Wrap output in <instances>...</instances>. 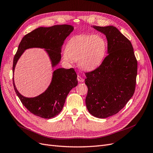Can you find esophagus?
<instances>
[{
    "label": "esophagus",
    "instance_id": "34e87169",
    "mask_svg": "<svg viewBox=\"0 0 153 153\" xmlns=\"http://www.w3.org/2000/svg\"><path fill=\"white\" fill-rule=\"evenodd\" d=\"M77 81H78L79 82H84V79H83L82 77H81L80 76H77Z\"/></svg>",
    "mask_w": 153,
    "mask_h": 153
}]
</instances>
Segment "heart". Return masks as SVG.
I'll list each match as a JSON object with an SVG mask.
<instances>
[{
  "mask_svg": "<svg viewBox=\"0 0 153 153\" xmlns=\"http://www.w3.org/2000/svg\"><path fill=\"white\" fill-rule=\"evenodd\" d=\"M106 51L107 42L103 35H78L67 42L63 59L68 63L77 61L81 69L91 71L101 64Z\"/></svg>",
  "mask_w": 153,
  "mask_h": 153,
  "instance_id": "obj_1",
  "label": "heart"
}]
</instances>
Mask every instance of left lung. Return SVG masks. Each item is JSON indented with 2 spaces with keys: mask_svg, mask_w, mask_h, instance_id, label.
Returning a JSON list of instances; mask_svg holds the SVG:
<instances>
[{
  "mask_svg": "<svg viewBox=\"0 0 153 153\" xmlns=\"http://www.w3.org/2000/svg\"><path fill=\"white\" fill-rule=\"evenodd\" d=\"M93 27L106 36L108 55L98 68L85 74L86 105L93 116L105 118L117 114L132 97L137 61L131 42L116 27Z\"/></svg>",
  "mask_w": 153,
  "mask_h": 153,
  "instance_id": "1",
  "label": "left lung"
}]
</instances>
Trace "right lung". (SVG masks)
Instances as JSON below:
<instances>
[{
	"mask_svg": "<svg viewBox=\"0 0 153 153\" xmlns=\"http://www.w3.org/2000/svg\"><path fill=\"white\" fill-rule=\"evenodd\" d=\"M74 30L71 25H55L51 27H39L26 35L19 45L14 55L13 72L21 55L26 49L44 48L52 62V67L61 59V49L66 38ZM77 74L73 68L65 69L59 68L53 72L51 83L46 91L38 97L26 98L16 89L13 77V85L16 94L21 103L31 114L43 118H53L63 108L67 94L77 85Z\"/></svg>",
	"mask_w": 153,
	"mask_h": 153,
	"instance_id": "add662e5",
	"label": "right lung"
}]
</instances>
